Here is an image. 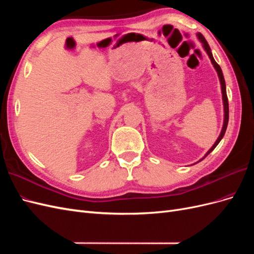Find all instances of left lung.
<instances>
[{
  "label": "left lung",
  "instance_id": "1",
  "mask_svg": "<svg viewBox=\"0 0 254 254\" xmlns=\"http://www.w3.org/2000/svg\"><path fill=\"white\" fill-rule=\"evenodd\" d=\"M197 38H198V40L201 42V44H202V48H203V50L205 51V53L207 54V56H209V58L211 59V63H212V64H213V66H214V68L215 70H216V72H217V75H218V78H219V81H220V87H221V94H222V104H224V125H222V128H221V131H220V134H219V136L217 137V140H216V142L214 143V145L212 146V147L207 150V152L205 153L204 155V157L202 158V159H200L198 161V162H200L201 160H203L207 155H209L210 152H212L213 150H214V148L216 147V146L218 145V143L221 141V139L222 137H224V135H225V133H226V130H227V126H228V122H229V104H228V97H227V90H226V82H225V78H224V74H222V71H221V68H220V66L217 64V63L216 61H215V59H214V57H213V55H212V52H211V48H210V45L207 44V42H206V40L204 39V37L200 34V33H198L197 35ZM198 162H196V163H198ZM196 163H194V164H196Z\"/></svg>",
  "mask_w": 254,
  "mask_h": 254
}]
</instances>
